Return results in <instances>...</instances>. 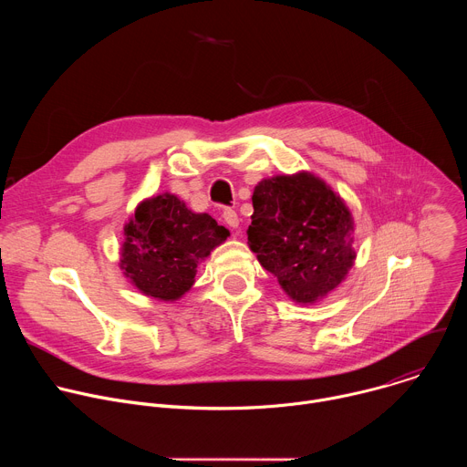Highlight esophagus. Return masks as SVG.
I'll use <instances>...</instances> for the list:
<instances>
[{"mask_svg":"<svg viewBox=\"0 0 467 467\" xmlns=\"http://www.w3.org/2000/svg\"><path fill=\"white\" fill-rule=\"evenodd\" d=\"M223 220H225V223H227L229 227H233V229L238 227V214H236L233 209H225V211H223Z\"/></svg>","mask_w":467,"mask_h":467,"instance_id":"34e87169","label":"esophagus"}]
</instances>
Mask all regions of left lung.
I'll list each match as a JSON object with an SVG mask.
<instances>
[{
  "label": "left lung",
  "instance_id": "1",
  "mask_svg": "<svg viewBox=\"0 0 467 467\" xmlns=\"http://www.w3.org/2000/svg\"><path fill=\"white\" fill-rule=\"evenodd\" d=\"M251 220L249 247L297 303H314L337 288L353 265V218L310 173L258 182Z\"/></svg>",
  "mask_w": 467,
  "mask_h": 467
}]
</instances>
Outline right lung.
I'll use <instances>...</instances> for the list:
<instances>
[{"instance_id": "right-lung-1", "label": "right lung", "mask_w": 467, "mask_h": 467, "mask_svg": "<svg viewBox=\"0 0 467 467\" xmlns=\"http://www.w3.org/2000/svg\"><path fill=\"white\" fill-rule=\"evenodd\" d=\"M121 268L146 296L173 301L193 285L199 260L229 231L209 214H195L171 193L144 202L125 225Z\"/></svg>"}]
</instances>
